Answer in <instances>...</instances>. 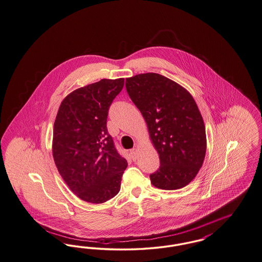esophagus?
<instances>
[{
	"label": "esophagus",
	"instance_id": "esophagus-1",
	"mask_svg": "<svg viewBox=\"0 0 262 262\" xmlns=\"http://www.w3.org/2000/svg\"><path fill=\"white\" fill-rule=\"evenodd\" d=\"M129 154H130V157L133 160H137V156H138V149L137 148H133L129 151Z\"/></svg>",
	"mask_w": 262,
	"mask_h": 262
}]
</instances>
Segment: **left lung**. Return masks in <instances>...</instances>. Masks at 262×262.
<instances>
[{"mask_svg": "<svg viewBox=\"0 0 262 262\" xmlns=\"http://www.w3.org/2000/svg\"><path fill=\"white\" fill-rule=\"evenodd\" d=\"M125 88L159 154L160 167L150 174L151 184L167 190L186 187L199 173L206 153L205 125L193 97L155 73L125 78Z\"/></svg>", "mask_w": 262, "mask_h": 262, "instance_id": "left-lung-1", "label": "left lung"}]
</instances>
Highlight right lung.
<instances>
[{
  "instance_id": "1",
  "label": "right lung",
  "mask_w": 262,
  "mask_h": 262,
  "mask_svg": "<svg viewBox=\"0 0 262 262\" xmlns=\"http://www.w3.org/2000/svg\"><path fill=\"white\" fill-rule=\"evenodd\" d=\"M124 78L101 79L62 100L53 130V157L64 183L77 198L103 203L118 194L127 162L107 129L113 100Z\"/></svg>"
}]
</instances>
